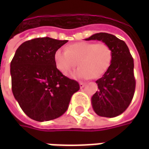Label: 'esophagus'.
I'll use <instances>...</instances> for the list:
<instances>
[{"mask_svg":"<svg viewBox=\"0 0 149 149\" xmlns=\"http://www.w3.org/2000/svg\"><path fill=\"white\" fill-rule=\"evenodd\" d=\"M84 86H85V84H84V83H83V82H81V83H80V88H83Z\"/></svg>","mask_w":149,"mask_h":149,"instance_id":"1","label":"esophagus"}]
</instances>
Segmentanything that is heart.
I'll list each match as a JSON object with an SVG mask.
<instances>
[{
    "instance_id": "1",
    "label": "heart",
    "mask_w": 149,
    "mask_h": 149,
    "mask_svg": "<svg viewBox=\"0 0 149 149\" xmlns=\"http://www.w3.org/2000/svg\"><path fill=\"white\" fill-rule=\"evenodd\" d=\"M112 61V50L105 43L77 42L65 49H58L53 54L56 68L63 75H67L77 61L79 68L72 72L75 79L98 78L105 73Z\"/></svg>"
}]
</instances>
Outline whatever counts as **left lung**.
Returning a JSON list of instances; mask_svg holds the SVG:
<instances>
[{
    "label": "left lung",
    "mask_w": 149,
    "mask_h": 149,
    "mask_svg": "<svg viewBox=\"0 0 149 149\" xmlns=\"http://www.w3.org/2000/svg\"><path fill=\"white\" fill-rule=\"evenodd\" d=\"M101 40L111 47L112 61L103 77L96 81L98 90L91 98L94 112L104 117H115L125 112L134 95V63L125 41L106 33L92 35L85 40Z\"/></svg>",
    "instance_id": "8db88e82"
}]
</instances>
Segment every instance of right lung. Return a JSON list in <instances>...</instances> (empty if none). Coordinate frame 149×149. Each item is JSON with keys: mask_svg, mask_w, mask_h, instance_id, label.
I'll return each instance as SVG.
<instances>
[{"mask_svg": "<svg viewBox=\"0 0 149 149\" xmlns=\"http://www.w3.org/2000/svg\"><path fill=\"white\" fill-rule=\"evenodd\" d=\"M67 40L40 37L18 47L10 64L12 91L29 117L37 121L58 118L68 109L72 94L80 89L56 68L53 54Z\"/></svg>", "mask_w": 149, "mask_h": 149, "instance_id": "add662e5", "label": "right lung"}]
</instances>
